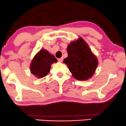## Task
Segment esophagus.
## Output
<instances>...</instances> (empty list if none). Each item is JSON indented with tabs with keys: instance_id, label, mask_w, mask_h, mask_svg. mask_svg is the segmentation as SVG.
<instances>
[{
	"instance_id": "1",
	"label": "esophagus",
	"mask_w": 126,
	"mask_h": 126,
	"mask_svg": "<svg viewBox=\"0 0 126 126\" xmlns=\"http://www.w3.org/2000/svg\"><path fill=\"white\" fill-rule=\"evenodd\" d=\"M63 57H61V58H60V59H58V61H59V62H63Z\"/></svg>"
}]
</instances>
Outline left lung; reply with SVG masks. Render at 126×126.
<instances>
[{
    "mask_svg": "<svg viewBox=\"0 0 126 126\" xmlns=\"http://www.w3.org/2000/svg\"><path fill=\"white\" fill-rule=\"evenodd\" d=\"M67 50L68 57L63 62L67 64L73 77L79 80L92 77L97 67L98 60L83 39L80 38L72 42Z\"/></svg>",
    "mask_w": 126,
    "mask_h": 126,
    "instance_id": "1",
    "label": "left lung"
}]
</instances>
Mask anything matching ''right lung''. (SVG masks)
I'll use <instances>...</instances> for the list:
<instances>
[{"instance_id":"1","label":"right lung","mask_w":126,"mask_h":126,"mask_svg":"<svg viewBox=\"0 0 126 126\" xmlns=\"http://www.w3.org/2000/svg\"><path fill=\"white\" fill-rule=\"evenodd\" d=\"M57 62L54 56L49 53L47 50L41 49L32 60L30 70L37 77H44L50 72L51 65Z\"/></svg>"}]
</instances>
